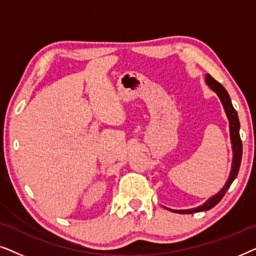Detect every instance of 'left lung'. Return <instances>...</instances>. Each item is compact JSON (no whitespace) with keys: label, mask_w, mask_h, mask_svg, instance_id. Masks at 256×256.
Returning <instances> with one entry per match:
<instances>
[{"label":"left lung","mask_w":256,"mask_h":256,"mask_svg":"<svg viewBox=\"0 0 256 256\" xmlns=\"http://www.w3.org/2000/svg\"><path fill=\"white\" fill-rule=\"evenodd\" d=\"M205 82L210 88H211L213 92H214L218 98L222 101L224 110H225L226 116L228 118L230 122V143H232V152H233V158H232V166H230V176L227 178L225 185H224L222 190H220L218 194L212 196L211 198H208L204 204L197 206V208H188V210H172L168 208L171 212L174 213H180V214H190V213H196V212H202V211H208V210H211L212 208L218 204V202L222 200L224 196L228 190L230 184L233 183V180H236L238 176V172H239L240 164H241V157H242V143H241L240 138V122L239 118H238L236 110H234L232 101H230V98L227 93L222 84H219L216 80H214L210 74H206L205 76Z\"/></svg>","instance_id":"1"}]
</instances>
